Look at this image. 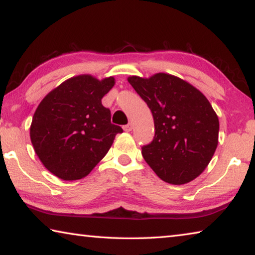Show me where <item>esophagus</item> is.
<instances>
[{
    "mask_svg": "<svg viewBox=\"0 0 255 255\" xmlns=\"http://www.w3.org/2000/svg\"><path fill=\"white\" fill-rule=\"evenodd\" d=\"M123 128H124L125 131H131L132 125H131V124H127V125H125V126H124Z\"/></svg>",
    "mask_w": 255,
    "mask_h": 255,
    "instance_id": "1",
    "label": "esophagus"
}]
</instances>
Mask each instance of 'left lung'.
<instances>
[{"label":"left lung","mask_w":255,"mask_h":255,"mask_svg":"<svg viewBox=\"0 0 255 255\" xmlns=\"http://www.w3.org/2000/svg\"><path fill=\"white\" fill-rule=\"evenodd\" d=\"M128 82L152 111L155 136L141 154L158 178L188 183L202 173L218 145L219 122L199 90L179 77L157 73Z\"/></svg>","instance_id":"obj_1"}]
</instances>
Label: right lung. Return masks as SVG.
<instances>
[{
    "mask_svg": "<svg viewBox=\"0 0 255 255\" xmlns=\"http://www.w3.org/2000/svg\"><path fill=\"white\" fill-rule=\"evenodd\" d=\"M115 77L79 75L42 99L32 117L30 138L45 167L65 181L84 178L106 156L123 128L111 124L101 99Z\"/></svg>",
    "mask_w": 255,
    "mask_h": 255,
    "instance_id": "right-lung-1",
    "label": "right lung"
}]
</instances>
